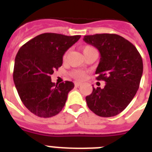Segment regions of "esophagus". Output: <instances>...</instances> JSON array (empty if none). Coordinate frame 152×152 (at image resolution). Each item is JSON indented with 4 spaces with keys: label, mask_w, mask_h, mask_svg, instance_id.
I'll use <instances>...</instances> for the list:
<instances>
[{
    "label": "esophagus",
    "mask_w": 152,
    "mask_h": 152,
    "mask_svg": "<svg viewBox=\"0 0 152 152\" xmlns=\"http://www.w3.org/2000/svg\"><path fill=\"white\" fill-rule=\"evenodd\" d=\"M74 84H75V86H76V87H80V86L81 85V83H80V82H77V81H76V82L74 83Z\"/></svg>",
    "instance_id": "esophagus-1"
}]
</instances>
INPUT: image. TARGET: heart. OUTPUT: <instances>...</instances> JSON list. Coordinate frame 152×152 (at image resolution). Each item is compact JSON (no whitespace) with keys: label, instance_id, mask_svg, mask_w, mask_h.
<instances>
[{"label":"heart","instance_id":"b5f03b06","mask_svg":"<svg viewBox=\"0 0 152 152\" xmlns=\"http://www.w3.org/2000/svg\"><path fill=\"white\" fill-rule=\"evenodd\" d=\"M91 49H93V47L90 46H86L84 47H83V52L84 53L85 51L87 50H89ZM66 56H67V53H65L64 55V59L66 58ZM72 76H73L74 78L76 79V80H82L83 79L85 78V72L83 71H81V70H75L72 72Z\"/></svg>","mask_w":152,"mask_h":152}]
</instances>
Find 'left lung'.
<instances>
[{"instance_id": "1", "label": "left lung", "mask_w": 152, "mask_h": 152, "mask_svg": "<svg viewBox=\"0 0 152 152\" xmlns=\"http://www.w3.org/2000/svg\"><path fill=\"white\" fill-rule=\"evenodd\" d=\"M83 41L100 53L95 74L104 80V88H93L86 97L91 110L109 118L125 110L137 94L143 74V61L137 48L127 39L115 34L85 35Z\"/></svg>"}]
</instances>
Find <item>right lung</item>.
Wrapping results in <instances>:
<instances>
[{
	"label": "right lung",
	"instance_id": "1",
	"mask_svg": "<svg viewBox=\"0 0 152 152\" xmlns=\"http://www.w3.org/2000/svg\"><path fill=\"white\" fill-rule=\"evenodd\" d=\"M80 38V35L44 33L26 42L18 51L13 80L21 101L34 115L50 118L65 105L74 83L65 81L55 84L51 82L50 75L61 66L64 53Z\"/></svg>",
	"mask_w": 152,
	"mask_h": 152
}]
</instances>
